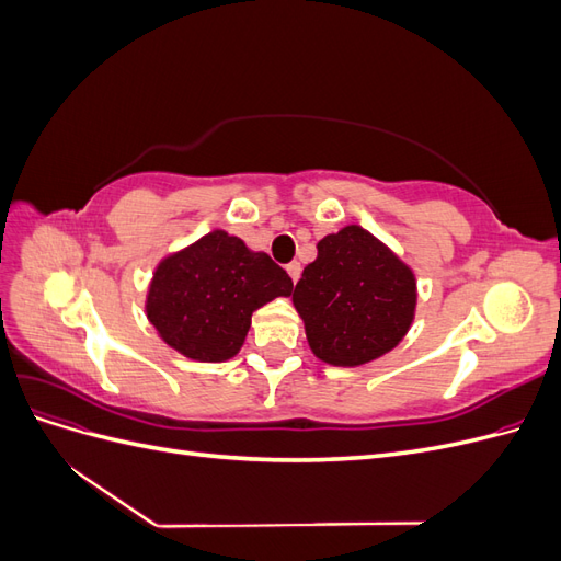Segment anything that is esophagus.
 <instances>
[{"mask_svg": "<svg viewBox=\"0 0 561 561\" xmlns=\"http://www.w3.org/2000/svg\"><path fill=\"white\" fill-rule=\"evenodd\" d=\"M285 268H287V274H290L293 283H297V280H299V274H301V264H299V262H290Z\"/></svg>", "mask_w": 561, "mask_h": 561, "instance_id": "obj_1", "label": "esophagus"}]
</instances>
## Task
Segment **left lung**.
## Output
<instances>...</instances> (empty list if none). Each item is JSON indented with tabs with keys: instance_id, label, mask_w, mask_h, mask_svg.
Returning a JSON list of instances; mask_svg holds the SVG:
<instances>
[{
	"instance_id": "1",
	"label": "left lung",
	"mask_w": 561,
	"mask_h": 561,
	"mask_svg": "<svg viewBox=\"0 0 561 561\" xmlns=\"http://www.w3.org/2000/svg\"><path fill=\"white\" fill-rule=\"evenodd\" d=\"M416 301L414 268L360 225L320 239L293 293L313 355L334 367L393 351L412 328Z\"/></svg>"
}]
</instances>
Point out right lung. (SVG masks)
I'll return each instance as SVG.
<instances>
[{
	"label": "right lung",
	"instance_id": "add662e5",
	"mask_svg": "<svg viewBox=\"0 0 561 561\" xmlns=\"http://www.w3.org/2000/svg\"><path fill=\"white\" fill-rule=\"evenodd\" d=\"M290 295L293 278L266 252L213 229L157 264L145 313L184 358L225 363L241 351L252 313Z\"/></svg>",
	"mask_w": 561,
	"mask_h": 561
}]
</instances>
